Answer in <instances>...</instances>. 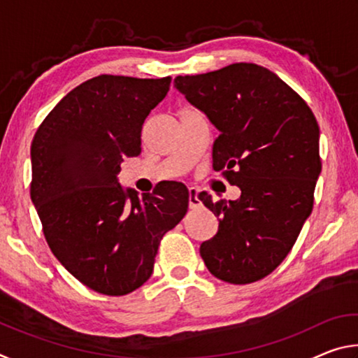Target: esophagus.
Listing matches in <instances>:
<instances>
[{
	"label": "esophagus",
	"mask_w": 358,
	"mask_h": 358,
	"mask_svg": "<svg viewBox=\"0 0 358 358\" xmlns=\"http://www.w3.org/2000/svg\"><path fill=\"white\" fill-rule=\"evenodd\" d=\"M202 207V201L199 199V191L196 187H189V208L196 210Z\"/></svg>",
	"instance_id": "1"
}]
</instances>
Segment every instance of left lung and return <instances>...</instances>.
I'll list each match as a JSON object with an SVG mask.
<instances>
[{
  "instance_id": "left-lung-1",
  "label": "left lung",
  "mask_w": 358,
  "mask_h": 358,
  "mask_svg": "<svg viewBox=\"0 0 358 358\" xmlns=\"http://www.w3.org/2000/svg\"><path fill=\"white\" fill-rule=\"evenodd\" d=\"M173 83L220 132L213 167L241 191L237 201L216 203L199 194L220 220L215 237L201 245L203 262L230 284L262 280L286 259L313 211L322 169L316 117L287 83L252 63Z\"/></svg>"
}]
</instances>
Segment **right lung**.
<instances>
[{
  "label": "right lung",
  "instance_id": "right-lung-1",
  "mask_svg": "<svg viewBox=\"0 0 358 358\" xmlns=\"http://www.w3.org/2000/svg\"><path fill=\"white\" fill-rule=\"evenodd\" d=\"M171 77L99 76L72 90L31 143V201L66 270L106 295H126L153 273L164 234L183 220L189 192L161 181L138 197L118 183L123 157L142 151V126Z\"/></svg>",
  "mask_w": 358,
  "mask_h": 358
}]
</instances>
